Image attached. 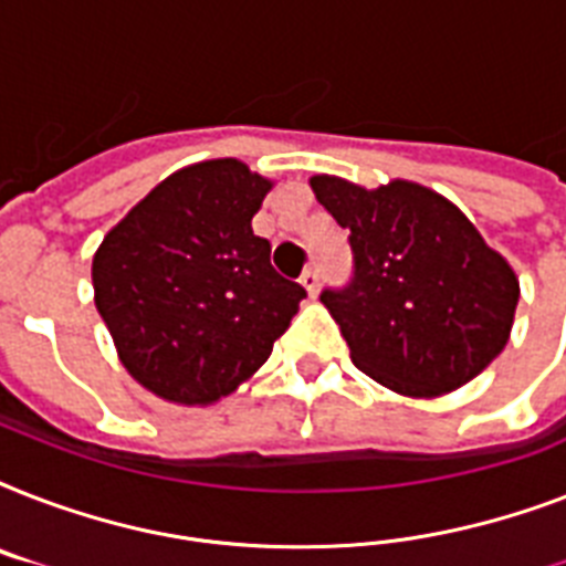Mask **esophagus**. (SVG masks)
Segmentation results:
<instances>
[{
    "label": "esophagus",
    "mask_w": 566,
    "mask_h": 566,
    "mask_svg": "<svg viewBox=\"0 0 566 566\" xmlns=\"http://www.w3.org/2000/svg\"><path fill=\"white\" fill-rule=\"evenodd\" d=\"M300 282H302V287L308 291L311 300H314V296H317V291H319V270H317V266H308V270L302 273Z\"/></svg>",
    "instance_id": "34e87169"
}]
</instances>
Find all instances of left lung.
Masks as SVG:
<instances>
[{"label": "left lung", "mask_w": 566, "mask_h": 566, "mask_svg": "<svg viewBox=\"0 0 566 566\" xmlns=\"http://www.w3.org/2000/svg\"><path fill=\"white\" fill-rule=\"evenodd\" d=\"M317 202L349 229L353 282L319 302L353 364L394 394L431 399L475 378L505 349L520 282L447 196L394 179L367 190L314 176Z\"/></svg>", "instance_id": "left-lung-1"}]
</instances>
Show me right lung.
I'll list each match as a JSON object with an SVG mask.
<instances>
[{
    "label": "right lung",
    "instance_id": "add662e5",
    "mask_svg": "<svg viewBox=\"0 0 566 566\" xmlns=\"http://www.w3.org/2000/svg\"><path fill=\"white\" fill-rule=\"evenodd\" d=\"M273 181L238 158L153 188L93 255V302L128 376L176 405H211L270 358L305 300L252 231Z\"/></svg>",
    "mask_w": 566,
    "mask_h": 566
}]
</instances>
